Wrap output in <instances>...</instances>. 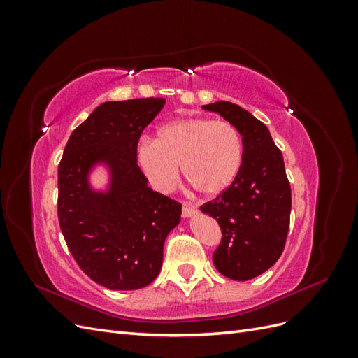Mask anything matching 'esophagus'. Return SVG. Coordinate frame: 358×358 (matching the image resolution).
Segmentation results:
<instances>
[{
	"label": "esophagus",
	"mask_w": 358,
	"mask_h": 358,
	"mask_svg": "<svg viewBox=\"0 0 358 358\" xmlns=\"http://www.w3.org/2000/svg\"><path fill=\"white\" fill-rule=\"evenodd\" d=\"M196 213H197L196 206H192L189 203H183V206H182V216H183V218H191V216L196 215Z\"/></svg>",
	"instance_id": "34e87169"
}]
</instances>
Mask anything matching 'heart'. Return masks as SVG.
<instances>
[{"instance_id": "obj_1", "label": "heart", "mask_w": 358, "mask_h": 358, "mask_svg": "<svg viewBox=\"0 0 358 358\" xmlns=\"http://www.w3.org/2000/svg\"><path fill=\"white\" fill-rule=\"evenodd\" d=\"M242 161L241 133L222 119H179L162 125L157 140L145 137L137 146L138 167L161 192L176 185L182 167L194 189L216 196L231 185Z\"/></svg>"}]
</instances>
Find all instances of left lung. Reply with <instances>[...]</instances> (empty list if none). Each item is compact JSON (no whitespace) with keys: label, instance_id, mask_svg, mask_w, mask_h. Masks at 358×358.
Instances as JSON below:
<instances>
[{"label":"left lung","instance_id":"8db88e82","mask_svg":"<svg viewBox=\"0 0 358 358\" xmlns=\"http://www.w3.org/2000/svg\"><path fill=\"white\" fill-rule=\"evenodd\" d=\"M203 109L220 113L242 136L243 161L236 179L200 210L222 231L213 252L216 270L233 280H248L272 267L285 246L291 188L282 152L268 128L241 106L216 101Z\"/></svg>","mask_w":358,"mask_h":358}]
</instances>
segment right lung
Returning <instances> with one entry per match:
<instances>
[{"mask_svg": "<svg viewBox=\"0 0 358 358\" xmlns=\"http://www.w3.org/2000/svg\"><path fill=\"white\" fill-rule=\"evenodd\" d=\"M166 99L100 104L71 133L58 167V220L76 263L94 282L127 291L149 285L162 266L167 234L180 222L182 204L148 187L137 166V143ZM110 169L107 192H95L89 173Z\"/></svg>", "mask_w": 358, "mask_h": 358, "instance_id": "obj_1", "label": "right lung"}]
</instances>
